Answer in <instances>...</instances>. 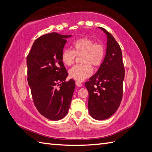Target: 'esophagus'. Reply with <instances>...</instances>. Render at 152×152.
Returning a JSON list of instances; mask_svg holds the SVG:
<instances>
[{"label": "esophagus", "instance_id": "1", "mask_svg": "<svg viewBox=\"0 0 152 152\" xmlns=\"http://www.w3.org/2000/svg\"><path fill=\"white\" fill-rule=\"evenodd\" d=\"M76 85L77 87H79L82 86V84L80 82H76Z\"/></svg>", "mask_w": 152, "mask_h": 152}]
</instances>
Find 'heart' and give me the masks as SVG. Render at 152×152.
Listing matches in <instances>:
<instances>
[{
    "label": "heart",
    "mask_w": 152,
    "mask_h": 152,
    "mask_svg": "<svg viewBox=\"0 0 152 152\" xmlns=\"http://www.w3.org/2000/svg\"><path fill=\"white\" fill-rule=\"evenodd\" d=\"M72 50L65 49L62 52V62L66 66L75 63L76 56H81L82 65H76L69 70L70 78L83 82L93 75V68H99L103 63L106 50L103 43L95 42L88 37L79 39L72 45Z\"/></svg>",
    "instance_id": "obj_1"
}]
</instances>
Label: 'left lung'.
Returning <instances> with one entry per match:
<instances>
[{"label":"left lung","mask_w":152,"mask_h":152,"mask_svg":"<svg viewBox=\"0 0 152 152\" xmlns=\"http://www.w3.org/2000/svg\"><path fill=\"white\" fill-rule=\"evenodd\" d=\"M99 28L107 36L106 55L98 72L85 86L89 92V114L102 121L113 115L121 103L125 69L117 41L106 30Z\"/></svg>","instance_id":"8db88e82"}]
</instances>
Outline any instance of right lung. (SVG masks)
Here are the masks:
<instances>
[{"instance_id":"1","label":"right lung","mask_w":152,"mask_h":152,"mask_svg":"<svg viewBox=\"0 0 152 152\" xmlns=\"http://www.w3.org/2000/svg\"><path fill=\"white\" fill-rule=\"evenodd\" d=\"M56 32L34 41L26 58L28 82L35 106L43 116L58 121L68 113L75 82L65 81L68 73L61 60L66 38Z\"/></svg>"}]
</instances>
